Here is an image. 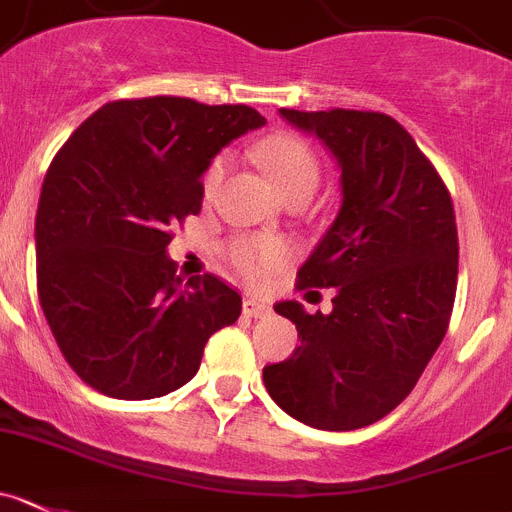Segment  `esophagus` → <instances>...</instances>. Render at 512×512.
I'll list each match as a JSON object with an SVG mask.
<instances>
[{
    "label": "esophagus",
    "mask_w": 512,
    "mask_h": 512,
    "mask_svg": "<svg viewBox=\"0 0 512 512\" xmlns=\"http://www.w3.org/2000/svg\"><path fill=\"white\" fill-rule=\"evenodd\" d=\"M242 313H245L247 318H265V315H270V305L262 303V300L257 298H245V303H242Z\"/></svg>",
    "instance_id": "1"
}]
</instances>
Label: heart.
Instances as JSON below:
<instances>
[{"instance_id":"heart-1","label":"heart","mask_w":512,"mask_h":512,"mask_svg":"<svg viewBox=\"0 0 512 512\" xmlns=\"http://www.w3.org/2000/svg\"><path fill=\"white\" fill-rule=\"evenodd\" d=\"M255 151L267 179L275 184L280 194H288L293 189H305L313 194L321 179V164L303 138L293 133H272L257 143ZM224 169H227V156H217L204 174V189H214L224 176ZM232 262L245 275L255 278L272 267L283 265L285 247L275 240H240L232 247Z\"/></svg>"}]
</instances>
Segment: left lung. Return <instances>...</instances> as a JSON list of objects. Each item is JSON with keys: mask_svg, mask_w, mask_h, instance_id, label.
<instances>
[{"mask_svg": "<svg viewBox=\"0 0 512 512\" xmlns=\"http://www.w3.org/2000/svg\"><path fill=\"white\" fill-rule=\"evenodd\" d=\"M341 169V209L298 270V288H336L328 315L283 300L298 328L293 356L262 369L267 394L326 432L394 412L442 343L457 290L450 191L414 138L384 113L288 111Z\"/></svg>", "mask_w": 512, "mask_h": 512, "instance_id": "left-lung-1", "label": "left lung"}]
</instances>
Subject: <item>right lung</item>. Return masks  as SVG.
I'll use <instances>...</instances> for the list:
<instances>
[{
  "mask_svg": "<svg viewBox=\"0 0 512 512\" xmlns=\"http://www.w3.org/2000/svg\"><path fill=\"white\" fill-rule=\"evenodd\" d=\"M260 126L250 105L113 100L52 159L35 217L37 293L62 356L95 391H176L209 336L240 318L237 290L214 275L181 283L166 247L202 209L214 156Z\"/></svg>",
  "mask_w": 512,
  "mask_h": 512,
  "instance_id": "right-lung-1",
  "label": "right lung"
}]
</instances>
